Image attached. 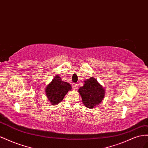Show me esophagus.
<instances>
[{"mask_svg": "<svg viewBox=\"0 0 148 148\" xmlns=\"http://www.w3.org/2000/svg\"><path fill=\"white\" fill-rule=\"evenodd\" d=\"M73 87L74 90H76L77 88V84H73Z\"/></svg>", "mask_w": 148, "mask_h": 148, "instance_id": "34e87169", "label": "esophagus"}]
</instances>
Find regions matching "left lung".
<instances>
[{
	"instance_id": "1",
	"label": "left lung",
	"mask_w": 148,
	"mask_h": 148,
	"mask_svg": "<svg viewBox=\"0 0 148 148\" xmlns=\"http://www.w3.org/2000/svg\"><path fill=\"white\" fill-rule=\"evenodd\" d=\"M78 92L84 105L88 108H93L99 105L102 102L105 94L103 87L94 77L84 80V86L79 87Z\"/></svg>"
}]
</instances>
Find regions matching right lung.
Wrapping results in <instances>:
<instances>
[{
    "label": "right lung",
    "instance_id": "right-lung-1",
    "mask_svg": "<svg viewBox=\"0 0 148 148\" xmlns=\"http://www.w3.org/2000/svg\"><path fill=\"white\" fill-rule=\"evenodd\" d=\"M71 89L72 87L69 83L62 81L60 75H56L46 86L45 93L51 103L56 105L61 102L67 93Z\"/></svg>",
    "mask_w": 148,
    "mask_h": 148
}]
</instances>
